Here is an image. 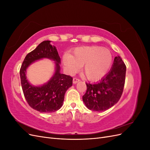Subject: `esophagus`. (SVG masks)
I'll return each mask as SVG.
<instances>
[{
	"instance_id": "1",
	"label": "esophagus",
	"mask_w": 150,
	"mask_h": 150,
	"mask_svg": "<svg viewBox=\"0 0 150 150\" xmlns=\"http://www.w3.org/2000/svg\"><path fill=\"white\" fill-rule=\"evenodd\" d=\"M79 81H80V80L79 79L74 78H73V80H72V83H73V84H76L78 82H79Z\"/></svg>"
}]
</instances>
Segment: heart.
Listing matches in <instances>:
<instances>
[{
    "label": "heart",
    "mask_w": 150,
    "mask_h": 150,
    "mask_svg": "<svg viewBox=\"0 0 150 150\" xmlns=\"http://www.w3.org/2000/svg\"><path fill=\"white\" fill-rule=\"evenodd\" d=\"M109 50L98 46L76 48L72 55L66 54L62 61L68 72L72 74L83 66V74L89 81H98L106 75L112 64Z\"/></svg>",
    "instance_id": "b5f03b06"
}]
</instances>
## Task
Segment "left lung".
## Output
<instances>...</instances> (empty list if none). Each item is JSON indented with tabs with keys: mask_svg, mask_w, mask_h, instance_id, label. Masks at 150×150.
<instances>
[{
	"mask_svg": "<svg viewBox=\"0 0 150 150\" xmlns=\"http://www.w3.org/2000/svg\"><path fill=\"white\" fill-rule=\"evenodd\" d=\"M126 70L121 57H115L111 69L99 82L86 83L87 90L83 96L85 106L90 110L100 112L118 102L123 91Z\"/></svg>",
	"mask_w": 150,
	"mask_h": 150,
	"instance_id": "obj_1",
	"label": "left lung"
}]
</instances>
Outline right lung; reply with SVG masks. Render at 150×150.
<instances>
[{
	"instance_id": "right-lung-1",
	"label": "right lung",
	"mask_w": 150,
	"mask_h": 150,
	"mask_svg": "<svg viewBox=\"0 0 150 150\" xmlns=\"http://www.w3.org/2000/svg\"><path fill=\"white\" fill-rule=\"evenodd\" d=\"M51 40H44L27 55L20 69L21 86L24 97L29 105L40 112H52L61 108L66 91L72 86L71 76L61 74V58L56 47ZM43 58L54 61L55 70L50 79L42 85L34 86L26 79V72L34 62Z\"/></svg>"
}]
</instances>
